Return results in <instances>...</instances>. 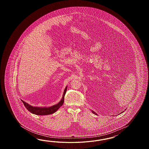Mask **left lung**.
<instances>
[{
  "mask_svg": "<svg viewBox=\"0 0 149 149\" xmlns=\"http://www.w3.org/2000/svg\"><path fill=\"white\" fill-rule=\"evenodd\" d=\"M92 112H93V113H94V114H96V115H97V114H96V113H95V112H94V111H92ZM123 112H124V111H123ZM123 112H122V113H123Z\"/></svg>",
  "mask_w": 149,
  "mask_h": 149,
  "instance_id": "left-lung-1",
  "label": "left lung"
}]
</instances>
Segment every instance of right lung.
<instances>
[{
    "mask_svg": "<svg viewBox=\"0 0 149 149\" xmlns=\"http://www.w3.org/2000/svg\"><path fill=\"white\" fill-rule=\"evenodd\" d=\"M67 89V86L64 89L63 97L60 102L58 103H57V104L54 105L53 106H52L50 107H33L31 105L29 104L28 103H27L26 102L23 101L22 100H21V101L23 103L24 105L25 106V108H26V109L33 114L39 115V116H45V115H48V114H53L57 111V110L60 108L61 107L63 104L64 101V96L65 95Z\"/></svg>",
    "mask_w": 149,
    "mask_h": 149,
    "instance_id": "add662e5",
    "label": "right lung"
}]
</instances>
